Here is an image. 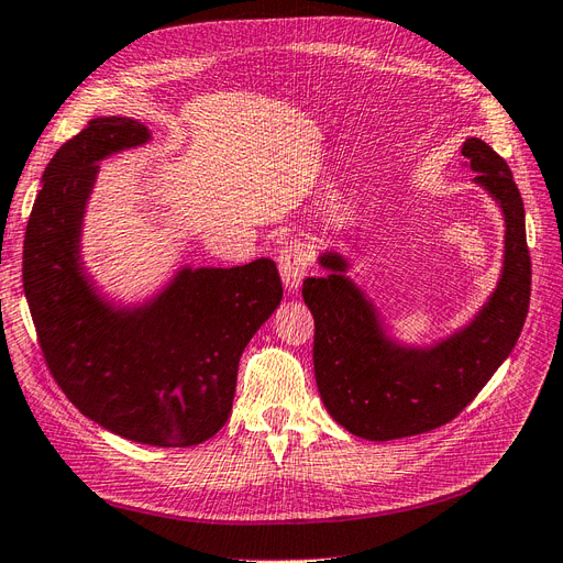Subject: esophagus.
I'll return each mask as SVG.
<instances>
[{"label": "esophagus", "mask_w": 563, "mask_h": 563, "mask_svg": "<svg viewBox=\"0 0 563 563\" xmlns=\"http://www.w3.org/2000/svg\"><path fill=\"white\" fill-rule=\"evenodd\" d=\"M278 264H280V276H283V283L287 287V292L289 295L299 292L301 280L308 274V264H311V260H308L306 247L299 245V243L283 245L280 247V255H278Z\"/></svg>", "instance_id": "1"}]
</instances>
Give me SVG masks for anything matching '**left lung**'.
<instances>
[{"label": "left lung", "instance_id": "obj_1", "mask_svg": "<svg viewBox=\"0 0 563 563\" xmlns=\"http://www.w3.org/2000/svg\"><path fill=\"white\" fill-rule=\"evenodd\" d=\"M461 154L505 217L498 287L467 328L430 349L400 346L386 336L374 303L343 276L349 262L336 252L320 255L328 276L303 280L320 397L332 419L362 440L411 438L456 419L512 353L529 313L531 257L512 170L479 137H467Z\"/></svg>", "mask_w": 563, "mask_h": 563}]
</instances>
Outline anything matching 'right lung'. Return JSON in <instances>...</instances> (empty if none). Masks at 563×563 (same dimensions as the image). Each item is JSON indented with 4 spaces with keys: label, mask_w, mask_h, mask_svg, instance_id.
<instances>
[{
    "label": "right lung",
    "mask_w": 563,
    "mask_h": 563,
    "mask_svg": "<svg viewBox=\"0 0 563 563\" xmlns=\"http://www.w3.org/2000/svg\"><path fill=\"white\" fill-rule=\"evenodd\" d=\"M150 140L129 117L90 119L53 154L25 229L23 289L40 349L90 421L152 446H191L220 430L239 362L283 299L274 260L183 268L137 308L107 303L79 255L98 161Z\"/></svg>",
    "instance_id": "1"
}]
</instances>
